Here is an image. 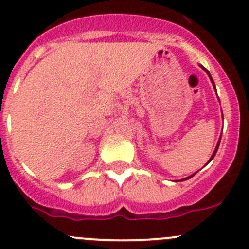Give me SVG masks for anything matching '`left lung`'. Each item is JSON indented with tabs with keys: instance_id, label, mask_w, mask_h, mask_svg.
<instances>
[{
	"instance_id": "8db88e82",
	"label": "left lung",
	"mask_w": 249,
	"mask_h": 249,
	"mask_svg": "<svg viewBox=\"0 0 249 249\" xmlns=\"http://www.w3.org/2000/svg\"><path fill=\"white\" fill-rule=\"evenodd\" d=\"M202 68H203V70H204L205 71V72H207L208 73V75H209V78H210V80H212V83H213V85H214V87H215V84H214V80H213V78H212V75H210V73H209V71H208V70H205V68L204 67H203V66H202ZM219 144H220V141H219V143H217V145H216V148H215V150H214V153H213V155H212V158H210V160H209V161H212V160H213V159H214V156H215V154H216V151H217V149H219ZM209 161H208V162H209ZM192 176H193V175H192ZM192 176H189V177H187V178H184V179H188V178H191V177Z\"/></svg>"
}]
</instances>
